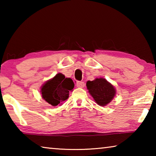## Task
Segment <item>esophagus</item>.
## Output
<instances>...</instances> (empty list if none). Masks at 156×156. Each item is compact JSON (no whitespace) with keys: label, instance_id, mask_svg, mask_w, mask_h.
I'll return each mask as SVG.
<instances>
[{"label":"esophagus","instance_id":"esophagus-1","mask_svg":"<svg viewBox=\"0 0 156 156\" xmlns=\"http://www.w3.org/2000/svg\"><path fill=\"white\" fill-rule=\"evenodd\" d=\"M76 86H77V87L83 88L84 87V83L82 81H78L77 83H76Z\"/></svg>","mask_w":156,"mask_h":156}]
</instances>
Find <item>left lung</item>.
Returning a JSON list of instances; mask_svg holds the SVG:
<instances>
[{
  "mask_svg": "<svg viewBox=\"0 0 156 156\" xmlns=\"http://www.w3.org/2000/svg\"><path fill=\"white\" fill-rule=\"evenodd\" d=\"M87 87L89 94L100 106H106L112 101L115 95V89L106 79L96 78L93 81L87 82Z\"/></svg>",
  "mask_w": 156,
  "mask_h": 156,
  "instance_id": "1",
  "label": "left lung"
}]
</instances>
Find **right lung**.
<instances>
[{"label": "right lung", "instance_id": "right-lung-1", "mask_svg": "<svg viewBox=\"0 0 156 156\" xmlns=\"http://www.w3.org/2000/svg\"><path fill=\"white\" fill-rule=\"evenodd\" d=\"M73 87L74 83L72 79L59 73L42 86L41 92L46 102L56 107L68 98L69 93Z\"/></svg>", "mask_w": 156, "mask_h": 156}]
</instances>
